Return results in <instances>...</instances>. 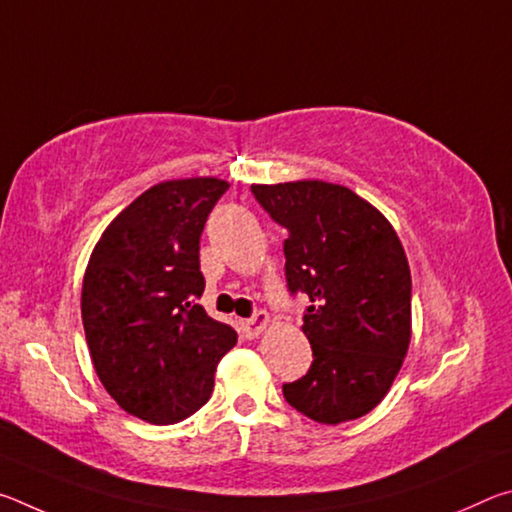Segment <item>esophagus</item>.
<instances>
[{"instance_id":"esophagus-1","label":"esophagus","mask_w":512,"mask_h":512,"mask_svg":"<svg viewBox=\"0 0 512 512\" xmlns=\"http://www.w3.org/2000/svg\"><path fill=\"white\" fill-rule=\"evenodd\" d=\"M268 314L266 311H257V314L253 316V318H248L244 325H241V329H244V334H246V339H255V336H259L266 329V325H268Z\"/></svg>"}]
</instances>
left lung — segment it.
<instances>
[{
    "label": "left lung",
    "mask_w": 512,
    "mask_h": 512,
    "mask_svg": "<svg viewBox=\"0 0 512 512\" xmlns=\"http://www.w3.org/2000/svg\"><path fill=\"white\" fill-rule=\"evenodd\" d=\"M257 203L289 230L287 287L307 293L302 332L314 361L282 386L284 400L323 424L357 420L384 400L411 341V271L377 207L323 180L253 185Z\"/></svg>",
    "instance_id": "obj_1"
}]
</instances>
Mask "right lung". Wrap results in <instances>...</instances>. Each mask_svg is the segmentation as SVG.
<instances>
[{"label":"right lung","mask_w":512,"mask_h":512,"mask_svg":"<svg viewBox=\"0 0 512 512\" xmlns=\"http://www.w3.org/2000/svg\"><path fill=\"white\" fill-rule=\"evenodd\" d=\"M219 178L167 180L117 214L83 277L81 316L94 370L112 400L151 424L189 418L210 400L237 332L205 314L201 235Z\"/></svg>","instance_id":"right-lung-1"}]
</instances>
